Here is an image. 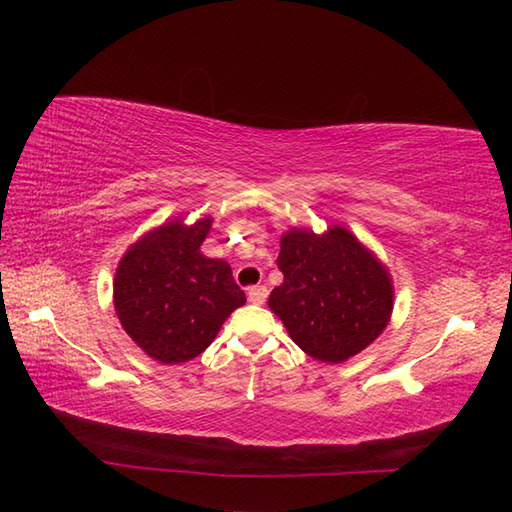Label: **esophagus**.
Listing matches in <instances>:
<instances>
[{
  "label": "esophagus",
  "mask_w": 512,
  "mask_h": 512,
  "mask_svg": "<svg viewBox=\"0 0 512 512\" xmlns=\"http://www.w3.org/2000/svg\"><path fill=\"white\" fill-rule=\"evenodd\" d=\"M268 299V288L266 286H253L248 290V301L255 303V306H262Z\"/></svg>",
  "instance_id": "obj_1"
}]
</instances>
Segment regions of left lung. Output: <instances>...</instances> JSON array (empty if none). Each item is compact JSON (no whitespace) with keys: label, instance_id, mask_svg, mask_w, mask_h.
I'll return each instance as SVG.
<instances>
[{"label":"left lung","instance_id":"8db88e82","mask_svg":"<svg viewBox=\"0 0 512 512\" xmlns=\"http://www.w3.org/2000/svg\"><path fill=\"white\" fill-rule=\"evenodd\" d=\"M277 266L284 284L270 292L268 308L308 356L343 363L387 328L394 310L389 270L345 226L321 235L290 228L281 235Z\"/></svg>","mask_w":512,"mask_h":512}]
</instances>
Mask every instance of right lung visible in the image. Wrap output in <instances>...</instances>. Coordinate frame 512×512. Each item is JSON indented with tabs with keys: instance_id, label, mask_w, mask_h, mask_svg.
<instances>
[{
	"instance_id": "right-lung-1",
	"label": "right lung",
	"mask_w": 512,
	"mask_h": 512,
	"mask_svg": "<svg viewBox=\"0 0 512 512\" xmlns=\"http://www.w3.org/2000/svg\"><path fill=\"white\" fill-rule=\"evenodd\" d=\"M211 224V215L193 224L173 217L147 231L118 262L116 317L158 363L178 365L200 356L231 312L246 303L231 266L200 250Z\"/></svg>"
}]
</instances>
